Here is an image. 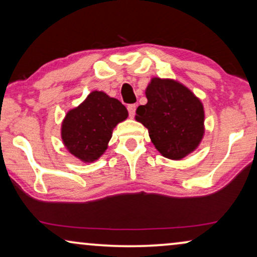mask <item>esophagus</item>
Returning a JSON list of instances; mask_svg holds the SVG:
<instances>
[{"mask_svg": "<svg viewBox=\"0 0 257 257\" xmlns=\"http://www.w3.org/2000/svg\"><path fill=\"white\" fill-rule=\"evenodd\" d=\"M136 108H137V105L136 104H130L127 105V110H128V113L131 117H133L136 113Z\"/></svg>", "mask_w": 257, "mask_h": 257, "instance_id": "esophagus-1", "label": "esophagus"}]
</instances>
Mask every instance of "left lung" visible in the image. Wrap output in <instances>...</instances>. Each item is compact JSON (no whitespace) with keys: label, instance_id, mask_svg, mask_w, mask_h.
Returning <instances> with one entry per match:
<instances>
[{"label":"left lung","instance_id":"obj_1","mask_svg":"<svg viewBox=\"0 0 257 257\" xmlns=\"http://www.w3.org/2000/svg\"><path fill=\"white\" fill-rule=\"evenodd\" d=\"M147 104L137 108L136 120L149 130L156 149L165 158L180 160L201 143L205 111L201 100L188 87L173 79H151Z\"/></svg>","mask_w":257,"mask_h":257}]
</instances>
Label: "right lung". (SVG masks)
Listing matches in <instances>:
<instances>
[{"instance_id":"right-lung-1","label":"right lung","mask_w":257,"mask_h":257,"mask_svg":"<svg viewBox=\"0 0 257 257\" xmlns=\"http://www.w3.org/2000/svg\"><path fill=\"white\" fill-rule=\"evenodd\" d=\"M120 101L103 91H92L62 122V140L66 150L84 163H92L107 149L113 128L127 118Z\"/></svg>"}]
</instances>
